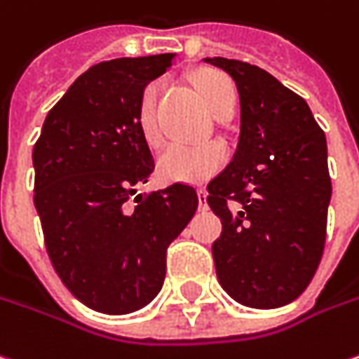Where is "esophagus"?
<instances>
[{
  "instance_id": "obj_1",
  "label": "esophagus",
  "mask_w": 359,
  "mask_h": 359,
  "mask_svg": "<svg viewBox=\"0 0 359 359\" xmlns=\"http://www.w3.org/2000/svg\"><path fill=\"white\" fill-rule=\"evenodd\" d=\"M198 193V209H207V191L205 189H198L196 191Z\"/></svg>"
}]
</instances>
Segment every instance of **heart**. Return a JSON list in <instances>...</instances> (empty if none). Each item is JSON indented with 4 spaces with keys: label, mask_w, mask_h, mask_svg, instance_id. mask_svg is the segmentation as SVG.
<instances>
[{
    "label": "heart",
    "mask_w": 359,
    "mask_h": 359,
    "mask_svg": "<svg viewBox=\"0 0 359 359\" xmlns=\"http://www.w3.org/2000/svg\"><path fill=\"white\" fill-rule=\"evenodd\" d=\"M195 88L215 116L226 102H237L233 82L221 72H201L195 78ZM163 84L152 82L144 88L138 104V126L150 147L163 144V130L158 124V100ZM226 161V152L219 142H205L198 147L170 144L156 158V172L166 182H205L215 177Z\"/></svg>",
    "instance_id": "1"
}]
</instances>
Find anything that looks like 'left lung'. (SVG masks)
I'll list each match as a JSON object with an SVG mask.
<instances>
[{
  "label": "left lung",
  "mask_w": 359,
  "mask_h": 359,
  "mask_svg": "<svg viewBox=\"0 0 359 359\" xmlns=\"http://www.w3.org/2000/svg\"><path fill=\"white\" fill-rule=\"evenodd\" d=\"M237 84L241 134L233 161L210 180L207 203L221 217L212 243L219 283L247 307L297 299L318 271L332 179L325 134L307 102L269 72L205 57Z\"/></svg>",
  "instance_id": "obj_1"
}]
</instances>
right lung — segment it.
Masks as SVG:
<instances>
[{
  "instance_id": "add662e5",
  "label": "right lung",
  "mask_w": 359,
  "mask_h": 359,
  "mask_svg": "<svg viewBox=\"0 0 359 359\" xmlns=\"http://www.w3.org/2000/svg\"><path fill=\"white\" fill-rule=\"evenodd\" d=\"M172 60L92 66L48 112L34 147V203L48 255L72 295L102 313H133L158 295L166 249L198 207L182 182L133 196L154 170L138 126L140 96Z\"/></svg>"
}]
</instances>
